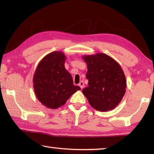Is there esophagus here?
Segmentation results:
<instances>
[{
  "label": "esophagus",
  "instance_id": "34e87169",
  "mask_svg": "<svg viewBox=\"0 0 154 154\" xmlns=\"http://www.w3.org/2000/svg\"><path fill=\"white\" fill-rule=\"evenodd\" d=\"M79 86L81 87V89H83V88L84 87V83H83V81H81V82L79 83Z\"/></svg>",
  "mask_w": 154,
  "mask_h": 154
}]
</instances>
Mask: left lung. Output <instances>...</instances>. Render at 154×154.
Here are the masks:
<instances>
[{
  "mask_svg": "<svg viewBox=\"0 0 154 154\" xmlns=\"http://www.w3.org/2000/svg\"><path fill=\"white\" fill-rule=\"evenodd\" d=\"M87 87L82 92L91 106L97 110L114 109L126 92V77L119 64L104 54L86 55Z\"/></svg>",
  "mask_w": 154,
  "mask_h": 154,
  "instance_id": "8db88e82",
  "label": "left lung"
}]
</instances>
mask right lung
Listing matches in <instances>:
<instances>
[{
  "label": "right lung",
  "mask_w": 154,
  "mask_h": 154,
  "mask_svg": "<svg viewBox=\"0 0 154 154\" xmlns=\"http://www.w3.org/2000/svg\"><path fill=\"white\" fill-rule=\"evenodd\" d=\"M65 55L54 51L38 64L34 75V88L38 99L50 109H57L66 103L79 86L74 85L70 73L65 69Z\"/></svg>",
  "instance_id": "right-lung-1"
}]
</instances>
